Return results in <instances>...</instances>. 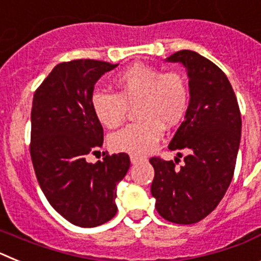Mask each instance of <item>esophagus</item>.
Returning <instances> with one entry per match:
<instances>
[{
    "label": "esophagus",
    "instance_id": "esophagus-1",
    "mask_svg": "<svg viewBox=\"0 0 261 261\" xmlns=\"http://www.w3.org/2000/svg\"><path fill=\"white\" fill-rule=\"evenodd\" d=\"M140 161H142V158H140V156H137V155H130V162H132L133 165L138 163Z\"/></svg>",
    "mask_w": 261,
    "mask_h": 261
}]
</instances>
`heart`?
Returning a JSON list of instances; mask_svg holds the SVG:
<instances>
[{
    "label": "heart",
    "instance_id": "b5f03b06",
    "mask_svg": "<svg viewBox=\"0 0 261 261\" xmlns=\"http://www.w3.org/2000/svg\"><path fill=\"white\" fill-rule=\"evenodd\" d=\"M117 94L95 91L91 108L103 126L115 129L123 124L129 107H135L137 123L111 136L110 147L117 153L144 155L161 140L163 125L174 126L184 117L190 89L180 71L135 64L114 80Z\"/></svg>",
    "mask_w": 261,
    "mask_h": 261
}]
</instances>
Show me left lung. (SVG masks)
<instances>
[{
  "mask_svg": "<svg viewBox=\"0 0 261 261\" xmlns=\"http://www.w3.org/2000/svg\"><path fill=\"white\" fill-rule=\"evenodd\" d=\"M166 61L181 64L190 80L184 121L168 145L170 150L188 154L180 168L175 167L177 159L150 158L151 195L165 220L191 225L216 209L231 183L242 119L234 90L216 64L188 49L175 52Z\"/></svg>",
  "mask_w": 261,
  "mask_h": 261,
  "instance_id": "obj_1",
  "label": "left lung"
}]
</instances>
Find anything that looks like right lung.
<instances>
[{"instance_id":"right-lung-1","label":"right lung","mask_w":261,"mask_h":261,"mask_svg":"<svg viewBox=\"0 0 261 261\" xmlns=\"http://www.w3.org/2000/svg\"><path fill=\"white\" fill-rule=\"evenodd\" d=\"M117 65L96 60L61 62L32 100L30 153L39 186L53 209L81 227L114 218L116 186L130 166L125 153L86 161L103 145V126L91 108L94 86Z\"/></svg>"}]
</instances>
